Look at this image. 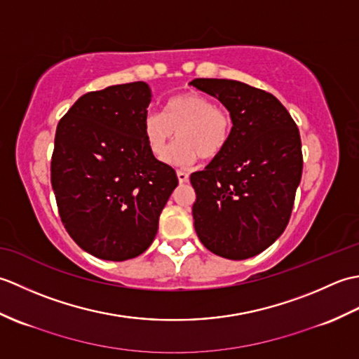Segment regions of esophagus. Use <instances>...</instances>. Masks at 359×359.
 Here are the masks:
<instances>
[{
	"label": "esophagus",
	"instance_id": "esophagus-1",
	"mask_svg": "<svg viewBox=\"0 0 359 359\" xmlns=\"http://www.w3.org/2000/svg\"><path fill=\"white\" fill-rule=\"evenodd\" d=\"M177 179L180 184H185V182L188 180V174L185 171H177Z\"/></svg>",
	"mask_w": 359,
	"mask_h": 359
}]
</instances>
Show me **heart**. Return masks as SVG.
<instances>
[{
  "label": "heart",
  "mask_w": 359,
  "mask_h": 359,
  "mask_svg": "<svg viewBox=\"0 0 359 359\" xmlns=\"http://www.w3.org/2000/svg\"><path fill=\"white\" fill-rule=\"evenodd\" d=\"M177 133L179 143L170 154V162L189 165L201 156L211 160L222 154L233 134V117L210 97L182 93L171 97L163 112H148L143 118V134L151 154L165 160Z\"/></svg>",
  "instance_id": "b5f03b06"
}]
</instances>
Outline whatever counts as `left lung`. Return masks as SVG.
Listing matches in <instances>:
<instances>
[{
  "mask_svg": "<svg viewBox=\"0 0 359 359\" xmlns=\"http://www.w3.org/2000/svg\"><path fill=\"white\" fill-rule=\"evenodd\" d=\"M191 85L233 117L226 148L189 175L196 233L211 253L248 259L284 233L302 175L301 135L276 97L242 81L196 79Z\"/></svg>",
  "mask_w": 359,
  "mask_h": 359,
  "instance_id": "obj_1",
  "label": "left lung"
}]
</instances>
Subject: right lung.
<instances>
[{"label": "right lung", "mask_w": 359, "mask_h": 359, "mask_svg": "<svg viewBox=\"0 0 359 359\" xmlns=\"http://www.w3.org/2000/svg\"><path fill=\"white\" fill-rule=\"evenodd\" d=\"M151 90L134 81L81 95L60 120L50 162L58 215L95 257L142 255L179 179L151 154L143 134Z\"/></svg>", "instance_id": "right-lung-1"}]
</instances>
